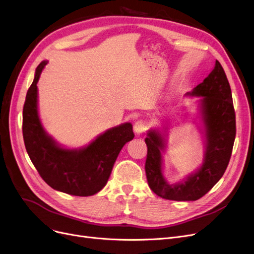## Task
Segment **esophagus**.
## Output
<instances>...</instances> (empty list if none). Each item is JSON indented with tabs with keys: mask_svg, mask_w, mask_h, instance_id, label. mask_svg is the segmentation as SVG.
Returning <instances> with one entry per match:
<instances>
[{
	"mask_svg": "<svg viewBox=\"0 0 254 254\" xmlns=\"http://www.w3.org/2000/svg\"><path fill=\"white\" fill-rule=\"evenodd\" d=\"M133 129H134L135 134H137V135H139V134H141V133H144L145 131H146V129H147L146 122L143 121V120H139V121L135 122Z\"/></svg>",
	"mask_w": 254,
	"mask_h": 254,
	"instance_id": "1",
	"label": "esophagus"
}]
</instances>
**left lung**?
Here are the masks:
<instances>
[{
    "label": "left lung",
    "instance_id": "8db88e82",
    "mask_svg": "<svg viewBox=\"0 0 254 254\" xmlns=\"http://www.w3.org/2000/svg\"><path fill=\"white\" fill-rule=\"evenodd\" d=\"M187 95L200 98L198 107L204 127V157L200 168L177 184H169L162 171L167 131L150 129L145 139L148 147L145 165L148 185L157 196L168 200L195 201L203 197L224 174L236 138L231 89L218 60L203 82Z\"/></svg>",
    "mask_w": 254,
    "mask_h": 254
}]
</instances>
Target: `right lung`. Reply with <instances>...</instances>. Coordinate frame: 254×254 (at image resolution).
Segmentation results:
<instances>
[{
    "label": "right lung",
    "mask_w": 254,
    "mask_h": 254,
    "mask_svg": "<svg viewBox=\"0 0 254 254\" xmlns=\"http://www.w3.org/2000/svg\"><path fill=\"white\" fill-rule=\"evenodd\" d=\"M47 64L44 60L36 67L24 104L23 136L28 155L52 189L80 197L95 195L106 186L122 148L134 137L132 125L110 128L82 148L60 146L46 132L38 116L37 82Z\"/></svg>",
    "instance_id": "obj_1"
}]
</instances>
